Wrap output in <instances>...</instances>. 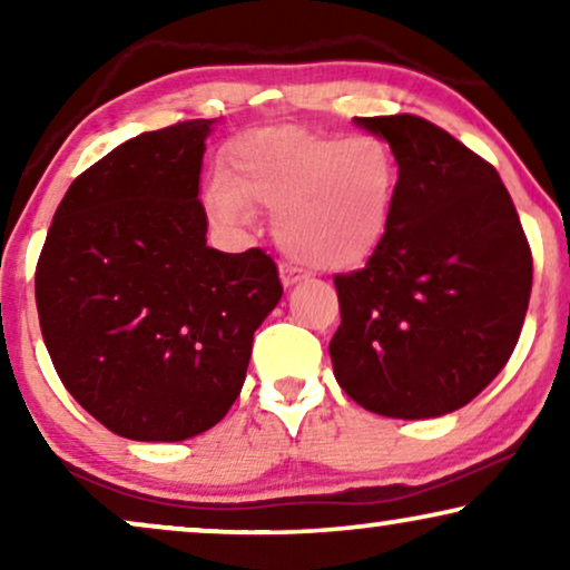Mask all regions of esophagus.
Wrapping results in <instances>:
<instances>
[{"label":"esophagus","mask_w":570,"mask_h":570,"mask_svg":"<svg viewBox=\"0 0 570 570\" xmlns=\"http://www.w3.org/2000/svg\"><path fill=\"white\" fill-rule=\"evenodd\" d=\"M279 279H283L285 291H291V287L298 285L303 277L298 275V269H293V267H287V264H283V267H279Z\"/></svg>","instance_id":"1"}]
</instances>
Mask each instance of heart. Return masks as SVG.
I'll use <instances>...</instances> for the list:
<instances>
[{
	"label": "heart",
	"instance_id": "b5f03b06",
	"mask_svg": "<svg viewBox=\"0 0 570 570\" xmlns=\"http://www.w3.org/2000/svg\"><path fill=\"white\" fill-rule=\"evenodd\" d=\"M400 184L381 137L326 135L298 127L254 131L233 145L228 178L207 186V207L225 225L275 213V238L301 267L347 272L376 252Z\"/></svg>",
	"mask_w": 570,
	"mask_h": 570
}]
</instances>
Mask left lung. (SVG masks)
I'll return each mask as SVG.
<instances>
[{
	"mask_svg": "<svg viewBox=\"0 0 570 570\" xmlns=\"http://www.w3.org/2000/svg\"><path fill=\"white\" fill-rule=\"evenodd\" d=\"M353 121L386 139L400 184L368 264L334 277V376L376 415H449L509 363L532 254L498 170L449 131L410 114Z\"/></svg>",
	"mask_w": 570,
	"mask_h": 570,
	"instance_id": "8db88e82",
	"label": "left lung"
}]
</instances>
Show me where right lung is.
Returning a JSON list of instances; mask_svg holds the SVG:
<instances>
[{"label": "right lung", "instance_id": "add662e5", "mask_svg": "<svg viewBox=\"0 0 570 570\" xmlns=\"http://www.w3.org/2000/svg\"><path fill=\"white\" fill-rule=\"evenodd\" d=\"M215 124L145 131L77 176L38 259V322L61 384L131 441L220 423L283 298L262 248L207 246L199 176Z\"/></svg>", "mask_w": 570, "mask_h": 570}]
</instances>
